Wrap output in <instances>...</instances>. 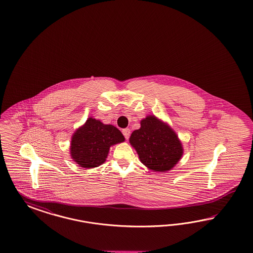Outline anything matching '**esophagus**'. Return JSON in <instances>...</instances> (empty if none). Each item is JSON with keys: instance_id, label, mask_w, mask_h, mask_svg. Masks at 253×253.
Listing matches in <instances>:
<instances>
[{"instance_id": "obj_1", "label": "esophagus", "mask_w": 253, "mask_h": 253, "mask_svg": "<svg viewBox=\"0 0 253 253\" xmlns=\"http://www.w3.org/2000/svg\"><path fill=\"white\" fill-rule=\"evenodd\" d=\"M123 135L126 139H129L130 134V130L129 128H126V129H123Z\"/></svg>"}]
</instances>
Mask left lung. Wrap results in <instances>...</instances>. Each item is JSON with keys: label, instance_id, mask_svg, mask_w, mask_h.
Returning <instances> with one entry per match:
<instances>
[{"label": "left lung", "instance_id": "1", "mask_svg": "<svg viewBox=\"0 0 253 253\" xmlns=\"http://www.w3.org/2000/svg\"><path fill=\"white\" fill-rule=\"evenodd\" d=\"M141 127L130 134V146L140 161L153 171L165 172L173 168L184 154L181 140L172 128L155 115L146 116Z\"/></svg>", "mask_w": 253, "mask_h": 253}]
</instances>
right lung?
I'll list each match as a JSON object with an SVG mask.
<instances>
[{
	"label": "right lung",
	"mask_w": 253,
	"mask_h": 253,
	"mask_svg": "<svg viewBox=\"0 0 253 253\" xmlns=\"http://www.w3.org/2000/svg\"><path fill=\"white\" fill-rule=\"evenodd\" d=\"M124 141L122 131L115 126L91 117L72 134L69 153L80 167L95 168L106 162L111 146Z\"/></svg>",
	"instance_id": "obj_1"
}]
</instances>
